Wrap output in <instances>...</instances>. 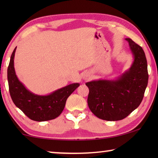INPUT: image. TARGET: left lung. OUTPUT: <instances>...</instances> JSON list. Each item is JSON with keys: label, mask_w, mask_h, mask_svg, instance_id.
Segmentation results:
<instances>
[{"label": "left lung", "mask_w": 158, "mask_h": 158, "mask_svg": "<svg viewBox=\"0 0 158 158\" xmlns=\"http://www.w3.org/2000/svg\"><path fill=\"white\" fill-rule=\"evenodd\" d=\"M134 57L128 70L114 80L99 79L87 82L88 105L98 118L115 121L125 118L143 100L148 74L145 53L139 45L126 38Z\"/></svg>", "instance_id": "1"}]
</instances>
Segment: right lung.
I'll use <instances>...</instances> for the list:
<instances>
[{
    "mask_svg": "<svg viewBox=\"0 0 158 158\" xmlns=\"http://www.w3.org/2000/svg\"><path fill=\"white\" fill-rule=\"evenodd\" d=\"M16 49L17 47L12 53L7 68L9 90L13 102L33 121L41 122L56 118L62 113L67 99L79 86V84H69L47 95L34 94L16 75L14 67Z\"/></svg>",
    "mask_w": 158,
    "mask_h": 158,
    "instance_id": "obj_1",
    "label": "right lung"
}]
</instances>
